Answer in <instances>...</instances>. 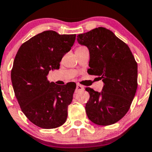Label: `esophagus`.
<instances>
[{"mask_svg": "<svg viewBox=\"0 0 152 152\" xmlns=\"http://www.w3.org/2000/svg\"><path fill=\"white\" fill-rule=\"evenodd\" d=\"M85 90V88H84L82 85H79V84H77L76 85V92L78 93V92H80V91H82Z\"/></svg>", "mask_w": 152, "mask_h": 152, "instance_id": "esophagus-1", "label": "esophagus"}]
</instances>
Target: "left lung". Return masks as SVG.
<instances>
[{
  "label": "left lung",
  "instance_id": "1",
  "mask_svg": "<svg viewBox=\"0 0 152 152\" xmlns=\"http://www.w3.org/2000/svg\"><path fill=\"white\" fill-rule=\"evenodd\" d=\"M77 38L89 50L88 73L104 83L101 92L85 88L90 94L88 117L99 126L114 124L126 115L136 94L137 64L129 46L106 28H95Z\"/></svg>",
  "mask_w": 152,
  "mask_h": 152
}]
</instances>
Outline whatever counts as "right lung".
Segmentation results:
<instances>
[{"instance_id": "right-lung-1", "label": "right lung", "mask_w": 152, "mask_h": 152, "mask_svg": "<svg viewBox=\"0 0 152 152\" xmlns=\"http://www.w3.org/2000/svg\"><path fill=\"white\" fill-rule=\"evenodd\" d=\"M76 35L44 31L24 42L13 62L11 79L15 95L28 120L42 129L59 127L66 122L67 107L76 85H58L48 81L50 70L59 69Z\"/></svg>"}]
</instances>
